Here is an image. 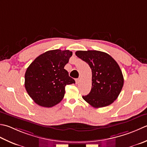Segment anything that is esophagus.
<instances>
[{"mask_svg":"<svg viewBox=\"0 0 147 147\" xmlns=\"http://www.w3.org/2000/svg\"><path fill=\"white\" fill-rule=\"evenodd\" d=\"M75 81H76V84H78V83H79L80 82V78H77V79L75 80Z\"/></svg>","mask_w":147,"mask_h":147,"instance_id":"obj_1","label":"esophagus"}]
</instances>
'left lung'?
<instances>
[{"instance_id": "left-lung-1", "label": "left lung", "mask_w": 147, "mask_h": 147, "mask_svg": "<svg viewBox=\"0 0 147 147\" xmlns=\"http://www.w3.org/2000/svg\"><path fill=\"white\" fill-rule=\"evenodd\" d=\"M75 54L92 70L91 90L83 99L96 108L113 103L123 85V74L117 62L110 55L100 51H77Z\"/></svg>"}]
</instances>
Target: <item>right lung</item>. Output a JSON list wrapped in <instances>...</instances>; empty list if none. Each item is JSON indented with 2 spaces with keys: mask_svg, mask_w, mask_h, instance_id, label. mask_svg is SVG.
<instances>
[{
  "mask_svg": "<svg viewBox=\"0 0 147 147\" xmlns=\"http://www.w3.org/2000/svg\"><path fill=\"white\" fill-rule=\"evenodd\" d=\"M73 55L69 50H53L40 55L25 74V87L37 105L50 108L64 98L65 87L75 83L64 66Z\"/></svg>",
  "mask_w": 147,
  "mask_h": 147,
  "instance_id": "right-lung-1",
  "label": "right lung"
}]
</instances>
